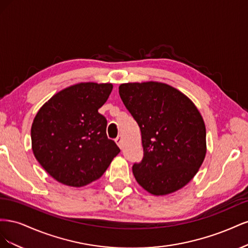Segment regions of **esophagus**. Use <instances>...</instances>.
I'll return each mask as SVG.
<instances>
[{
    "instance_id": "1",
    "label": "esophagus",
    "mask_w": 248,
    "mask_h": 248,
    "mask_svg": "<svg viewBox=\"0 0 248 248\" xmlns=\"http://www.w3.org/2000/svg\"><path fill=\"white\" fill-rule=\"evenodd\" d=\"M115 140H116V142H117V145L119 146V148H122V147H123V140H122L121 136H118V138H117Z\"/></svg>"
}]
</instances>
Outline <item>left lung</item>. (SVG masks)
<instances>
[{
	"instance_id": "obj_1",
	"label": "left lung",
	"mask_w": 248,
	"mask_h": 248,
	"mask_svg": "<svg viewBox=\"0 0 248 248\" xmlns=\"http://www.w3.org/2000/svg\"><path fill=\"white\" fill-rule=\"evenodd\" d=\"M119 94L141 133L144 157L132 167L138 183L154 196L181 189L206 155V127L199 109L162 82L122 84Z\"/></svg>"
}]
</instances>
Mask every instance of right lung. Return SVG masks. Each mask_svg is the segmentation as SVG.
I'll list each match as a JSON object with an SVG mask.
<instances>
[{"label":"right lung","mask_w":248,"mask_h":248,"mask_svg":"<svg viewBox=\"0 0 248 248\" xmlns=\"http://www.w3.org/2000/svg\"><path fill=\"white\" fill-rule=\"evenodd\" d=\"M111 84L80 82L43 104L31 128L36 159L58 182L81 187L99 179L120 149L108 139V121L98 109Z\"/></svg>","instance_id":"obj_1"}]
</instances>
